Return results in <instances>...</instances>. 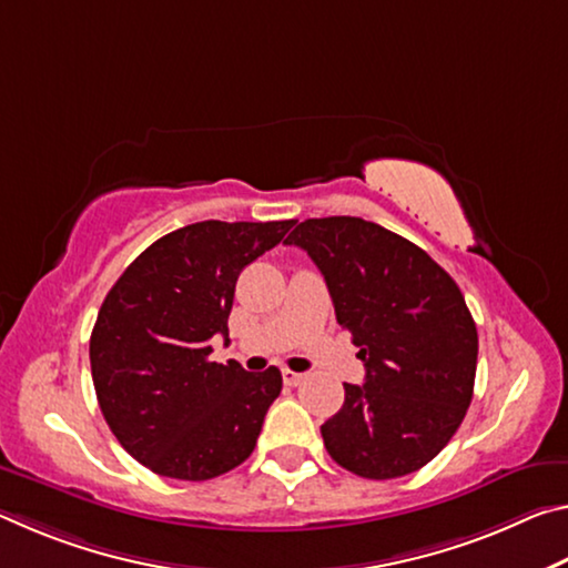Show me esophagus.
Returning a JSON list of instances; mask_svg holds the SVG:
<instances>
[{
    "label": "esophagus",
    "mask_w": 568,
    "mask_h": 568,
    "mask_svg": "<svg viewBox=\"0 0 568 568\" xmlns=\"http://www.w3.org/2000/svg\"><path fill=\"white\" fill-rule=\"evenodd\" d=\"M283 381H285V386H301V383L305 381V376H303V373H295V371L283 368Z\"/></svg>",
    "instance_id": "34e87169"
}]
</instances>
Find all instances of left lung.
<instances>
[{"instance_id": "8db88e82", "label": "left lung", "mask_w": 568, "mask_h": 568, "mask_svg": "<svg viewBox=\"0 0 568 568\" xmlns=\"http://www.w3.org/2000/svg\"><path fill=\"white\" fill-rule=\"evenodd\" d=\"M318 265L365 383H343L321 426L335 464L363 478L413 474L440 454L474 398L478 333L464 293L426 250L363 217H311L285 240Z\"/></svg>"}]
</instances>
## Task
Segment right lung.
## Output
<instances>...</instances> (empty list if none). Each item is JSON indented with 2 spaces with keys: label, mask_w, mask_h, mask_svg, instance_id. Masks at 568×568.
I'll list each match as a JSON object with an SVG mask.
<instances>
[{
  "label": "right lung",
  "mask_w": 568,
  "mask_h": 568,
  "mask_svg": "<svg viewBox=\"0 0 568 568\" xmlns=\"http://www.w3.org/2000/svg\"><path fill=\"white\" fill-rule=\"evenodd\" d=\"M293 220L205 223L168 233L112 285L90 338L92 383L114 438L142 466L180 480L223 476L253 454L281 396L271 365L210 361L227 338L243 267L281 243Z\"/></svg>",
  "instance_id": "right-lung-1"
}]
</instances>
